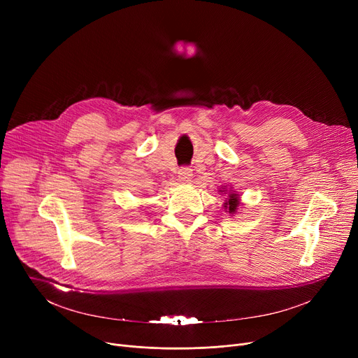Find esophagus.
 <instances>
[{
	"instance_id": "obj_1",
	"label": "esophagus",
	"mask_w": 358,
	"mask_h": 358,
	"mask_svg": "<svg viewBox=\"0 0 358 358\" xmlns=\"http://www.w3.org/2000/svg\"><path fill=\"white\" fill-rule=\"evenodd\" d=\"M192 177H193L192 168H189V166H182V168H180V171H178V178H180V181H182V182H189V181L192 180Z\"/></svg>"
}]
</instances>
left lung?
Instances as JSON below:
<instances>
[{"mask_svg": "<svg viewBox=\"0 0 358 358\" xmlns=\"http://www.w3.org/2000/svg\"><path fill=\"white\" fill-rule=\"evenodd\" d=\"M224 204H227V206H224V208L229 209V213H234L236 210V208H238V197H236V194H229V200L224 203Z\"/></svg>", "mask_w": 358, "mask_h": 358, "instance_id": "obj_1", "label": "left lung"}]
</instances>
